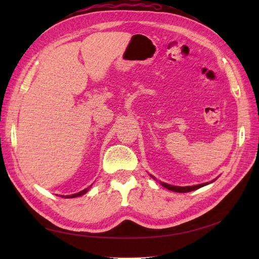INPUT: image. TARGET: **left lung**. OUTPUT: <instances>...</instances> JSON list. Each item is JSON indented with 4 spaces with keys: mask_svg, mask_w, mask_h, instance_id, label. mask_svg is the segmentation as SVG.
<instances>
[{
    "mask_svg": "<svg viewBox=\"0 0 259 259\" xmlns=\"http://www.w3.org/2000/svg\"><path fill=\"white\" fill-rule=\"evenodd\" d=\"M151 177H153V176H151ZM153 178H154V177H153ZM161 185H162L164 188H166V189L171 190V191H174V192H190V191L199 189V188H201V187H204V186L208 185V183L201 184V185H195V186H188V187L171 186V185H168V184H165V183H161Z\"/></svg>",
    "mask_w": 259,
    "mask_h": 259,
    "instance_id": "obj_1",
    "label": "left lung"
}]
</instances>
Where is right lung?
<instances>
[{"instance_id": "right-lung-1", "label": "right lung", "mask_w": 259, "mask_h": 259, "mask_svg": "<svg viewBox=\"0 0 259 259\" xmlns=\"http://www.w3.org/2000/svg\"><path fill=\"white\" fill-rule=\"evenodd\" d=\"M91 187H89V188H86V189H84V190H82V191H80V192H77V193H74V194H71V195H62V197L64 198H66V199H70V198H76V197H80V195H83L84 193H86L89 191V189H90Z\"/></svg>"}]
</instances>
